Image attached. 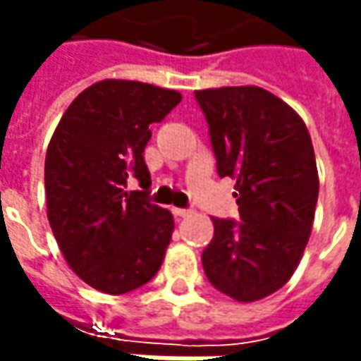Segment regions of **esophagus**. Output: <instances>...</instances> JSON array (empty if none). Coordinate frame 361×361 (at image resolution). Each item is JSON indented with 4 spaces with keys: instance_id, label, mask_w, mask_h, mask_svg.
<instances>
[{
    "instance_id": "esophagus-1",
    "label": "esophagus",
    "mask_w": 361,
    "mask_h": 361,
    "mask_svg": "<svg viewBox=\"0 0 361 361\" xmlns=\"http://www.w3.org/2000/svg\"><path fill=\"white\" fill-rule=\"evenodd\" d=\"M173 215L174 216H188L190 215V211H188V209H176V207H174Z\"/></svg>"
}]
</instances>
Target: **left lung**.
<instances>
[{"mask_svg": "<svg viewBox=\"0 0 361 361\" xmlns=\"http://www.w3.org/2000/svg\"><path fill=\"white\" fill-rule=\"evenodd\" d=\"M219 176L237 178L241 223L213 219L207 279L235 301L281 289L310 241L319 192L312 136L289 104L259 86L197 90Z\"/></svg>", "mask_w": 361, "mask_h": 361, "instance_id": "left-lung-1", "label": "left lung"}]
</instances>
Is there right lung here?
<instances>
[{
  "label": "right lung",
  "instance_id": "1",
  "mask_svg": "<svg viewBox=\"0 0 361 361\" xmlns=\"http://www.w3.org/2000/svg\"><path fill=\"white\" fill-rule=\"evenodd\" d=\"M183 100L176 90L134 80H100L68 106L46 152L48 221L66 263L108 295L148 283L174 231L171 211L128 190L148 188L150 124Z\"/></svg>",
  "mask_w": 361,
  "mask_h": 361
}]
</instances>
